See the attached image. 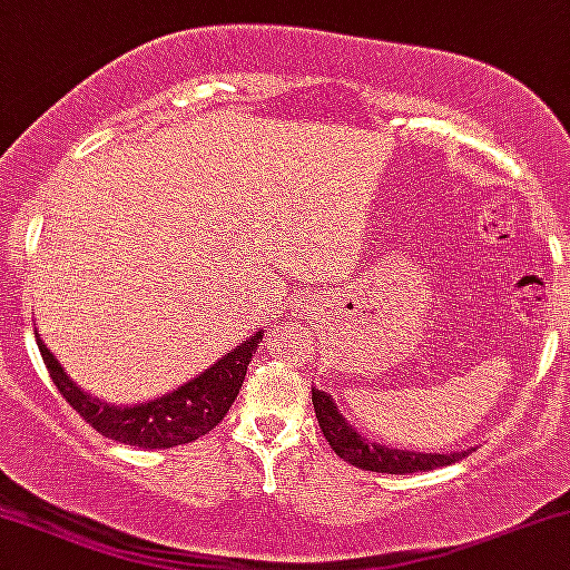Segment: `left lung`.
Instances as JSON below:
<instances>
[{
    "instance_id": "obj_1",
    "label": "left lung",
    "mask_w": 570,
    "mask_h": 570,
    "mask_svg": "<svg viewBox=\"0 0 570 570\" xmlns=\"http://www.w3.org/2000/svg\"><path fill=\"white\" fill-rule=\"evenodd\" d=\"M313 407L315 417H318V426L331 444V450L338 458L347 460L350 465L360 468V471H376V473H394V476H405V473L417 471H434L439 465L455 463L458 458H465L468 452H450V455H421V452H402V450H389L376 442H368L357 434L355 429L344 421L338 413L331 394L313 389Z\"/></svg>"
}]
</instances>
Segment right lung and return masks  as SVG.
<instances>
[{
	"mask_svg": "<svg viewBox=\"0 0 570 570\" xmlns=\"http://www.w3.org/2000/svg\"><path fill=\"white\" fill-rule=\"evenodd\" d=\"M263 342V331H257L249 342L226 352L213 368L199 373L189 384L176 392L163 394L153 402L134 407H115L107 402L91 400L73 381L65 376L52 352L39 338V352L49 376L62 400L83 417L94 431L120 444L141 446V450H168V446L189 444L194 439L210 434L232 410L236 394L247 376L252 355Z\"/></svg>",
	"mask_w": 570,
	"mask_h": 570,
	"instance_id": "obj_1",
	"label": "right lung"
}]
</instances>
